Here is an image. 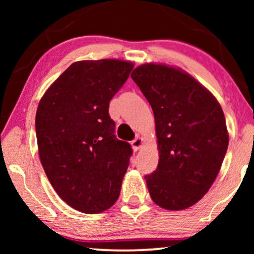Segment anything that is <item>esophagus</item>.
I'll list each match as a JSON object with an SVG mask.
<instances>
[{"instance_id":"1","label":"esophagus","mask_w":254,"mask_h":254,"mask_svg":"<svg viewBox=\"0 0 254 254\" xmlns=\"http://www.w3.org/2000/svg\"><path fill=\"white\" fill-rule=\"evenodd\" d=\"M144 143V140L142 137H136L135 140L131 142V147H133V149L135 151H137L138 149H140L142 145H143Z\"/></svg>"}]
</instances>
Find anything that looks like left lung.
Masks as SVG:
<instances>
[{
    "label": "left lung",
    "instance_id": "left-lung-1",
    "mask_svg": "<svg viewBox=\"0 0 254 254\" xmlns=\"http://www.w3.org/2000/svg\"><path fill=\"white\" fill-rule=\"evenodd\" d=\"M155 116L158 166L144 177L152 201L186 209L209 190L227 154L229 134L220 103L179 68L144 64L131 72Z\"/></svg>",
    "mask_w": 254,
    "mask_h": 254
}]
</instances>
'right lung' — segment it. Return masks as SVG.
<instances>
[{"instance_id": "1", "label": "right lung", "mask_w": 254, "mask_h": 254, "mask_svg": "<svg viewBox=\"0 0 254 254\" xmlns=\"http://www.w3.org/2000/svg\"><path fill=\"white\" fill-rule=\"evenodd\" d=\"M131 62H74L40 99L36 133L41 165L58 195L84 214L118 200L133 150L114 135L110 100L125 84Z\"/></svg>"}]
</instances>
